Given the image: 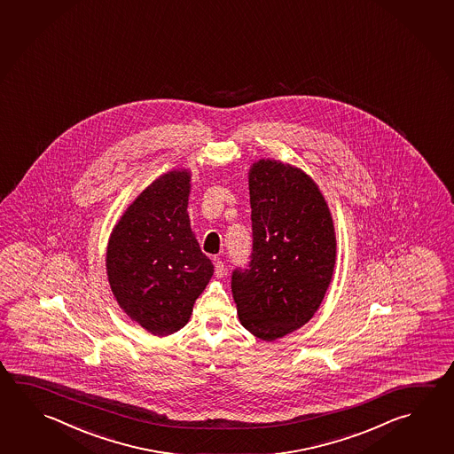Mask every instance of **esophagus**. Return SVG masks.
Listing matches in <instances>:
<instances>
[{"label":"esophagus","instance_id":"esophagus-1","mask_svg":"<svg viewBox=\"0 0 454 454\" xmlns=\"http://www.w3.org/2000/svg\"><path fill=\"white\" fill-rule=\"evenodd\" d=\"M224 262L222 260H215V278H224Z\"/></svg>","mask_w":454,"mask_h":454}]
</instances>
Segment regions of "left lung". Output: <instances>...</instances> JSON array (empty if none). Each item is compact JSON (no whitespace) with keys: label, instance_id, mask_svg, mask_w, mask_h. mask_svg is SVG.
<instances>
[{"label":"left lung","instance_id":"8db88e82","mask_svg":"<svg viewBox=\"0 0 454 454\" xmlns=\"http://www.w3.org/2000/svg\"><path fill=\"white\" fill-rule=\"evenodd\" d=\"M252 254L231 274L239 320L272 341L309 322L333 276L336 239L317 184L300 168L258 160L248 176Z\"/></svg>","mask_w":454,"mask_h":454}]
</instances>
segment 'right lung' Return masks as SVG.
Returning a JSON list of instances; mask_svg holds the SVG:
<instances>
[{
    "label": "right lung",
    "instance_id": "right-lung-1",
    "mask_svg": "<svg viewBox=\"0 0 454 454\" xmlns=\"http://www.w3.org/2000/svg\"><path fill=\"white\" fill-rule=\"evenodd\" d=\"M190 174L170 172L153 182L113 231L106 270L121 308L148 332L176 333L214 276L186 212Z\"/></svg>",
    "mask_w": 454,
    "mask_h": 454
}]
</instances>
